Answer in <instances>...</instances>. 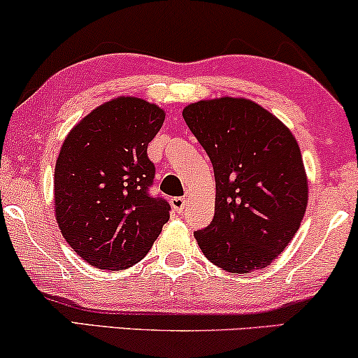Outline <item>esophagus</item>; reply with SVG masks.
Wrapping results in <instances>:
<instances>
[{"mask_svg":"<svg viewBox=\"0 0 358 358\" xmlns=\"http://www.w3.org/2000/svg\"><path fill=\"white\" fill-rule=\"evenodd\" d=\"M185 199L184 197H173L171 199V206H173V208L178 213H182L184 208H185Z\"/></svg>","mask_w":358,"mask_h":358,"instance_id":"esophagus-1","label":"esophagus"}]
</instances>
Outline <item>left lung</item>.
<instances>
[{
  "instance_id": "obj_1",
  "label": "left lung",
  "mask_w": 358,
  "mask_h": 358,
  "mask_svg": "<svg viewBox=\"0 0 358 358\" xmlns=\"http://www.w3.org/2000/svg\"><path fill=\"white\" fill-rule=\"evenodd\" d=\"M182 117L215 174V213L210 225L194 231L199 247L229 273L266 268L299 230L308 206L298 141L247 99L201 100Z\"/></svg>"
}]
</instances>
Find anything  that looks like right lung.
Here are the masks:
<instances>
[{
	"mask_svg": "<svg viewBox=\"0 0 358 358\" xmlns=\"http://www.w3.org/2000/svg\"><path fill=\"white\" fill-rule=\"evenodd\" d=\"M164 117L155 103L120 96L90 111L60 148L55 219L92 266L118 271L141 262L169 220L168 201L150 196L156 169L146 152Z\"/></svg>",
	"mask_w": 358,
	"mask_h": 358,
	"instance_id": "add662e5",
	"label": "right lung"
}]
</instances>
